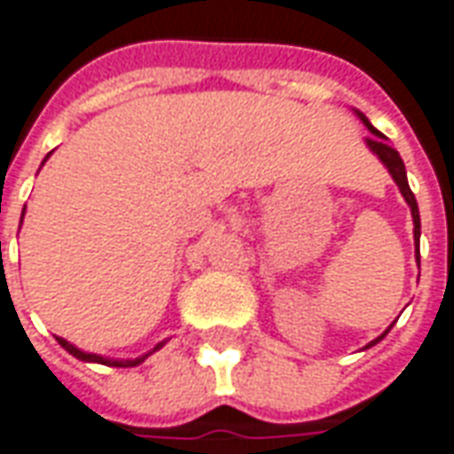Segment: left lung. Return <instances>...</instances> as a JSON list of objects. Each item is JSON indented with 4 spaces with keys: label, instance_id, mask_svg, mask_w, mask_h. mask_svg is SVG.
<instances>
[{
    "label": "left lung",
    "instance_id": "left-lung-1",
    "mask_svg": "<svg viewBox=\"0 0 454 454\" xmlns=\"http://www.w3.org/2000/svg\"><path fill=\"white\" fill-rule=\"evenodd\" d=\"M356 115H359L361 122H364V125L371 129V137H366V145H369V150L373 152V154H376V157H379L383 164H386V169H388V174L393 176V182L398 184V189H401V194H403L405 204L411 206V214H413V226H415L413 228V233H415V258H418V262H420V250H418V246H420V214H418V201H415L413 192H411V186H408V176H405L403 160H401V154H398V152L393 150L391 145L386 142V135H381L379 129L371 125L364 113H359V110H356ZM386 334H388V329H386V332H383L379 339H373L369 347H373L376 341H381Z\"/></svg>",
    "mask_w": 454,
    "mask_h": 454
}]
</instances>
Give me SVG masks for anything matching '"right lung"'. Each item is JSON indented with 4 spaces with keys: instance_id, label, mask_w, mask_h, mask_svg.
Here are the masks:
<instances>
[{
    "instance_id": "right-lung-1",
    "label": "right lung",
    "mask_w": 454,
    "mask_h": 454,
    "mask_svg": "<svg viewBox=\"0 0 454 454\" xmlns=\"http://www.w3.org/2000/svg\"><path fill=\"white\" fill-rule=\"evenodd\" d=\"M49 154H51V152H49ZM46 160H49V157H46ZM46 160H43V161H46ZM24 211H27V206H24ZM21 218H24V214H21ZM0 246H2V243H0ZM56 339H59V344H61V347L66 348L68 354H73L75 359L93 361V364H106V366H115V369H128V366H137V364H142V361L150 356L152 351H157V348L164 347V341H160L157 347L152 348L150 354H145V356H139V359H106V356H98V354H88V351H81V348L73 347L71 341H66L63 337H56Z\"/></svg>"
}]
</instances>
